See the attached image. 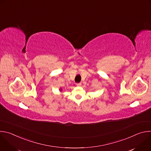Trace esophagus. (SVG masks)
<instances>
[{"instance_id": "1", "label": "esophagus", "mask_w": 151, "mask_h": 151, "mask_svg": "<svg viewBox=\"0 0 151 151\" xmlns=\"http://www.w3.org/2000/svg\"><path fill=\"white\" fill-rule=\"evenodd\" d=\"M81 85H82V83H76V86H77V87H81Z\"/></svg>"}]
</instances>
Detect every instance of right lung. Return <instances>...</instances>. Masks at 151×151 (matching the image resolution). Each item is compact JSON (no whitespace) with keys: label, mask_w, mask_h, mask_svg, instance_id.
Here are the masks:
<instances>
[{"label":"right lung","mask_w":151,"mask_h":151,"mask_svg":"<svg viewBox=\"0 0 151 151\" xmlns=\"http://www.w3.org/2000/svg\"><path fill=\"white\" fill-rule=\"evenodd\" d=\"M60 90V92H61V91H62V88H60V90Z\"/></svg>","instance_id":"1"}]
</instances>
